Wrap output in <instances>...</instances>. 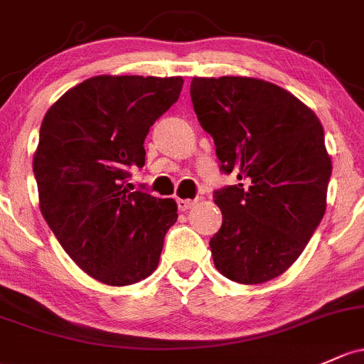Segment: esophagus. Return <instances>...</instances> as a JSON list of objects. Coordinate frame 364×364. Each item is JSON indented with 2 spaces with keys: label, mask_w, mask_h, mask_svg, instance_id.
<instances>
[{
  "label": "esophagus",
  "mask_w": 364,
  "mask_h": 364,
  "mask_svg": "<svg viewBox=\"0 0 364 364\" xmlns=\"http://www.w3.org/2000/svg\"><path fill=\"white\" fill-rule=\"evenodd\" d=\"M194 203H196L194 199H177V205L181 212H187L191 206H194Z\"/></svg>",
  "instance_id": "obj_1"
}]
</instances>
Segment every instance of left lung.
<instances>
[{"label": "left lung", "instance_id": "8db88e82", "mask_svg": "<svg viewBox=\"0 0 364 364\" xmlns=\"http://www.w3.org/2000/svg\"><path fill=\"white\" fill-rule=\"evenodd\" d=\"M191 99L222 171L240 181L213 196L222 210L210 240L215 267L237 283H265L299 259L326 210L331 158L321 121L259 77H193Z\"/></svg>", "mask_w": 364, "mask_h": 364}]
</instances>
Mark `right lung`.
Listing matches in <instances>:
<instances>
[{
  "instance_id": "obj_1",
  "label": "right lung",
  "mask_w": 364,
  "mask_h": 364,
  "mask_svg": "<svg viewBox=\"0 0 364 364\" xmlns=\"http://www.w3.org/2000/svg\"><path fill=\"white\" fill-rule=\"evenodd\" d=\"M181 76L85 80L46 111L33 159L40 210L80 269L109 287L156 271L177 203L124 187L146 163L149 128L181 95Z\"/></svg>"
}]
</instances>
